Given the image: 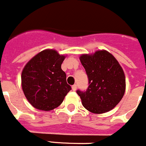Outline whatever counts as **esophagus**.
I'll use <instances>...</instances> for the list:
<instances>
[{
  "mask_svg": "<svg viewBox=\"0 0 146 146\" xmlns=\"http://www.w3.org/2000/svg\"><path fill=\"white\" fill-rule=\"evenodd\" d=\"M76 89H77V85H76V84H73V85L72 86V90H73V91L76 90Z\"/></svg>",
  "mask_w": 146,
  "mask_h": 146,
  "instance_id": "1",
  "label": "esophagus"
}]
</instances>
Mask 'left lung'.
Masks as SVG:
<instances>
[{"mask_svg": "<svg viewBox=\"0 0 146 146\" xmlns=\"http://www.w3.org/2000/svg\"><path fill=\"white\" fill-rule=\"evenodd\" d=\"M80 61L88 77L86 91L78 90L82 105L96 114L110 111L122 99L126 89L125 75L117 59L106 50L83 54Z\"/></svg>", "mask_w": 146, "mask_h": 146, "instance_id": "1", "label": "left lung"}]
</instances>
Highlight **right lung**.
<instances>
[{"label":"right lung","mask_w":146,"mask_h":146,"mask_svg":"<svg viewBox=\"0 0 146 146\" xmlns=\"http://www.w3.org/2000/svg\"><path fill=\"white\" fill-rule=\"evenodd\" d=\"M64 58L55 50H45L23 68V90L29 103L37 110L50 111L56 108L71 90L61 68Z\"/></svg>","instance_id":"right-lung-1"}]
</instances>
